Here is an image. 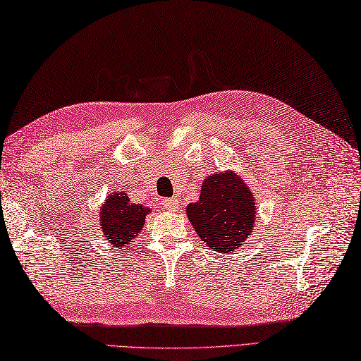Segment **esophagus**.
Listing matches in <instances>:
<instances>
[{
    "label": "esophagus",
    "instance_id": "obj_1",
    "mask_svg": "<svg viewBox=\"0 0 361 361\" xmlns=\"http://www.w3.org/2000/svg\"><path fill=\"white\" fill-rule=\"evenodd\" d=\"M162 204H164L165 209H169V211H176L179 208L178 199H165V200H162Z\"/></svg>",
    "mask_w": 361,
    "mask_h": 361
}]
</instances>
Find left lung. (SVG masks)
<instances>
[{"instance_id": "obj_1", "label": "left lung", "mask_w": 361, "mask_h": 361, "mask_svg": "<svg viewBox=\"0 0 361 361\" xmlns=\"http://www.w3.org/2000/svg\"><path fill=\"white\" fill-rule=\"evenodd\" d=\"M195 231L211 250L230 254L252 233L256 204L251 190L234 171L211 174L197 202L187 207Z\"/></svg>"}]
</instances>
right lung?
<instances>
[{"label":"right lung","instance_id":"add662e5","mask_svg":"<svg viewBox=\"0 0 361 361\" xmlns=\"http://www.w3.org/2000/svg\"><path fill=\"white\" fill-rule=\"evenodd\" d=\"M148 213L150 209L133 204L124 191L111 192L99 209L101 230L110 243L121 250L140 233Z\"/></svg>","mask_w":361,"mask_h":361}]
</instances>
